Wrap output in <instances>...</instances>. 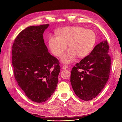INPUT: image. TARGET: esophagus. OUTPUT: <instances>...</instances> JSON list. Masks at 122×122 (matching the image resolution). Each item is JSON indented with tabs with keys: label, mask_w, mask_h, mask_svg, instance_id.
<instances>
[{
	"label": "esophagus",
	"mask_w": 122,
	"mask_h": 122,
	"mask_svg": "<svg viewBox=\"0 0 122 122\" xmlns=\"http://www.w3.org/2000/svg\"><path fill=\"white\" fill-rule=\"evenodd\" d=\"M61 68L62 69H68V67L67 66H63Z\"/></svg>",
	"instance_id": "obj_1"
}]
</instances>
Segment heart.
Masks as SVG:
<instances>
[{
	"label": "heart",
	"mask_w": 122,
	"mask_h": 122,
	"mask_svg": "<svg viewBox=\"0 0 122 122\" xmlns=\"http://www.w3.org/2000/svg\"><path fill=\"white\" fill-rule=\"evenodd\" d=\"M57 37L50 35L48 45L52 53L60 56L68 45L69 49L61 58V61L68 64L74 61L76 56L82 58L89 54L96 41L94 31L80 26H67L56 31Z\"/></svg>",
	"instance_id": "heart-1"
}]
</instances>
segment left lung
<instances>
[{
  "label": "left lung",
  "instance_id": "left-lung-1",
  "mask_svg": "<svg viewBox=\"0 0 122 122\" xmlns=\"http://www.w3.org/2000/svg\"><path fill=\"white\" fill-rule=\"evenodd\" d=\"M108 50L106 40L96 46L89 55L72 68L70 81L75 94L82 100L95 98L107 82L111 66Z\"/></svg>",
  "mask_w": 122,
  "mask_h": 122
}]
</instances>
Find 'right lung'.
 Masks as SVG:
<instances>
[{"label":"right lung","mask_w":122,"mask_h":122,"mask_svg":"<svg viewBox=\"0 0 122 122\" xmlns=\"http://www.w3.org/2000/svg\"><path fill=\"white\" fill-rule=\"evenodd\" d=\"M49 24L30 26L17 36L12 47V65L18 86L31 101L45 102L54 92L61 67L49 52L43 33Z\"/></svg>","instance_id":"obj_1"}]
</instances>
